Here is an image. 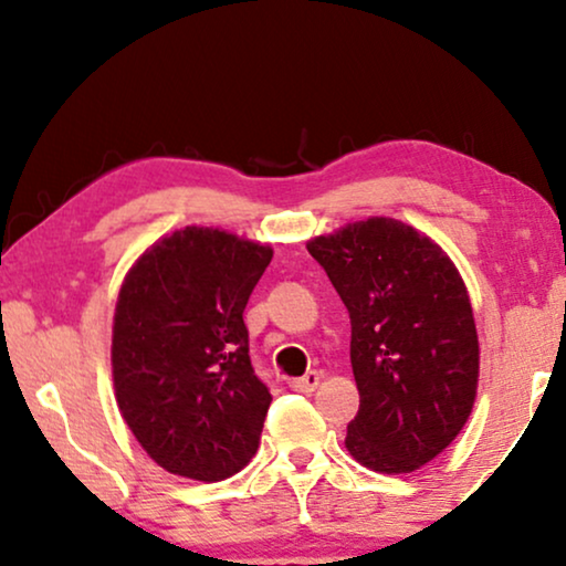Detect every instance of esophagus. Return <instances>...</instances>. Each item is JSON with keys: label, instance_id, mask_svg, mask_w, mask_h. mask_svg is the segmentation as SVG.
<instances>
[{"label": "esophagus", "instance_id": "esophagus-1", "mask_svg": "<svg viewBox=\"0 0 566 566\" xmlns=\"http://www.w3.org/2000/svg\"><path fill=\"white\" fill-rule=\"evenodd\" d=\"M319 381H322V374H319V370H308L306 376L293 378V381H291V389H293V391H314L316 386H319Z\"/></svg>", "mask_w": 566, "mask_h": 566}]
</instances>
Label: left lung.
<instances>
[{"instance_id": "1", "label": "left lung", "mask_w": 566, "mask_h": 566, "mask_svg": "<svg viewBox=\"0 0 566 566\" xmlns=\"http://www.w3.org/2000/svg\"><path fill=\"white\" fill-rule=\"evenodd\" d=\"M306 250L350 314L360 407L347 451L384 474L420 469L451 446L476 397L479 339L459 270L420 231L378 216Z\"/></svg>"}]
</instances>
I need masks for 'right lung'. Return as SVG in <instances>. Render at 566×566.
<instances>
[{"mask_svg":"<svg viewBox=\"0 0 566 566\" xmlns=\"http://www.w3.org/2000/svg\"><path fill=\"white\" fill-rule=\"evenodd\" d=\"M270 247L188 227L123 281L113 384L123 420L169 474L221 482L258 451L273 397L254 374L244 308Z\"/></svg>","mask_w":566,"mask_h":566,"instance_id":"1","label":"right lung"}]
</instances>
